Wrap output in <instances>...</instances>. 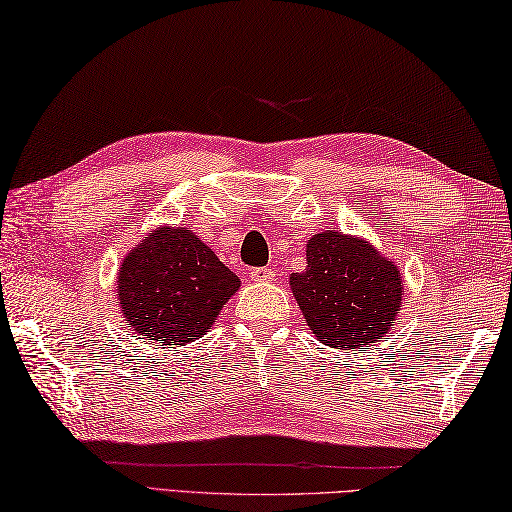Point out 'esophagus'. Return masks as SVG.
<instances>
[{"label": "esophagus", "mask_w": 512, "mask_h": 512, "mask_svg": "<svg viewBox=\"0 0 512 512\" xmlns=\"http://www.w3.org/2000/svg\"><path fill=\"white\" fill-rule=\"evenodd\" d=\"M249 278H252V281H256V283H267V281H272V278H274V272L269 267H254L252 272H249Z\"/></svg>", "instance_id": "obj_1"}]
</instances>
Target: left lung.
Returning <instances> with one entry per match:
<instances>
[{
  "label": "left lung",
  "mask_w": 512,
  "mask_h": 512,
  "mask_svg": "<svg viewBox=\"0 0 512 512\" xmlns=\"http://www.w3.org/2000/svg\"><path fill=\"white\" fill-rule=\"evenodd\" d=\"M310 330L325 345L370 347L401 307V274L372 245L325 231L307 245V269L289 278Z\"/></svg>",
  "instance_id": "obj_1"
}]
</instances>
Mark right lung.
I'll return each mask as SVG.
<instances>
[{"instance_id":"add662e5","label":"right lung","mask_w":512,"mask_h":512,"mask_svg":"<svg viewBox=\"0 0 512 512\" xmlns=\"http://www.w3.org/2000/svg\"><path fill=\"white\" fill-rule=\"evenodd\" d=\"M238 287V276L182 227L153 231L124 258L118 276L127 323L149 343L162 345L205 334Z\"/></svg>"}]
</instances>
